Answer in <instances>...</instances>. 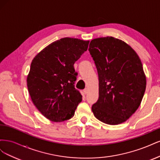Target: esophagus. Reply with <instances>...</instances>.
<instances>
[{"instance_id":"1","label":"esophagus","mask_w":160,"mask_h":160,"mask_svg":"<svg viewBox=\"0 0 160 160\" xmlns=\"http://www.w3.org/2000/svg\"><path fill=\"white\" fill-rule=\"evenodd\" d=\"M83 93L86 95V94H88V89H87V88H85L84 90H83Z\"/></svg>"}]
</instances>
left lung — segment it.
Returning a JSON list of instances; mask_svg holds the SVG:
<instances>
[{
    "label": "left lung",
    "mask_w": 160,
    "mask_h": 160,
    "mask_svg": "<svg viewBox=\"0 0 160 160\" xmlns=\"http://www.w3.org/2000/svg\"><path fill=\"white\" fill-rule=\"evenodd\" d=\"M89 51L99 75V99L92 111L101 122L122 123L138 109L146 91L142 61L131 46L113 37L94 38Z\"/></svg>",
    "instance_id": "1"
}]
</instances>
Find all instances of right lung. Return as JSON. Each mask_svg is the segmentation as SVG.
Wrapping results in <instances>:
<instances>
[{
    "label": "right lung",
    "instance_id": "right-lung-1",
    "mask_svg": "<svg viewBox=\"0 0 160 160\" xmlns=\"http://www.w3.org/2000/svg\"><path fill=\"white\" fill-rule=\"evenodd\" d=\"M89 41L61 38L33 58L27 88L33 104L45 117L61 122L74 116L82 95L74 86L75 62L88 50Z\"/></svg>",
    "mask_w": 160,
    "mask_h": 160
}]
</instances>
